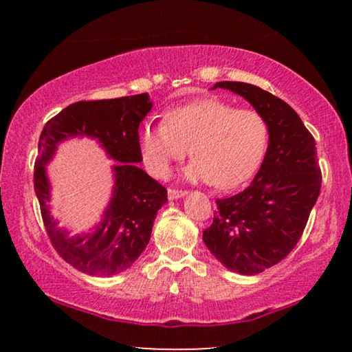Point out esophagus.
I'll return each mask as SVG.
<instances>
[{"label": "esophagus", "mask_w": 352, "mask_h": 352, "mask_svg": "<svg viewBox=\"0 0 352 352\" xmlns=\"http://www.w3.org/2000/svg\"><path fill=\"white\" fill-rule=\"evenodd\" d=\"M186 194H188L186 190H182V189H172V188L168 189V199H169V200L182 199V197H184V195H186Z\"/></svg>", "instance_id": "1"}]
</instances>
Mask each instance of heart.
Returning <instances> with one entry per match:
<instances>
[{
    "instance_id": "heart-1",
    "label": "heart",
    "mask_w": 352,
    "mask_h": 352,
    "mask_svg": "<svg viewBox=\"0 0 352 352\" xmlns=\"http://www.w3.org/2000/svg\"><path fill=\"white\" fill-rule=\"evenodd\" d=\"M269 124L258 110L236 109L217 98L192 100L166 113L164 121L147 122L140 132L146 168L168 175L174 162L194 160L184 170L192 183H214L233 189L245 183L264 160Z\"/></svg>"
}]
</instances>
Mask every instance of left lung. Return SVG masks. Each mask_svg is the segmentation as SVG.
<instances>
[{
  "label": "left lung",
  "mask_w": 352,
  "mask_h": 352,
  "mask_svg": "<svg viewBox=\"0 0 352 352\" xmlns=\"http://www.w3.org/2000/svg\"><path fill=\"white\" fill-rule=\"evenodd\" d=\"M243 99L269 124V147L254 180L242 192L219 199L204 231L208 250L226 269L258 275L281 262L306 228L321 188L315 140L292 107L243 82H217Z\"/></svg>",
  "instance_id": "8db88e82"
}]
</instances>
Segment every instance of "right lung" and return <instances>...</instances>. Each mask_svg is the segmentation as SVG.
Listing matches in <instances>:
<instances>
[{
	"instance_id": "1",
	"label": "right lung",
	"mask_w": 352,
	"mask_h": 352,
	"mask_svg": "<svg viewBox=\"0 0 352 352\" xmlns=\"http://www.w3.org/2000/svg\"><path fill=\"white\" fill-rule=\"evenodd\" d=\"M152 109L147 93L118 99L80 100L45 124L35 160L34 189L56 252L82 273L113 276L127 270L151 241L153 220L168 201V190L135 163L142 162L138 127ZM74 135L98 139L112 159L116 184L103 220L91 234L69 236L56 226L47 201L50 185L44 166L62 140Z\"/></svg>"
}]
</instances>
